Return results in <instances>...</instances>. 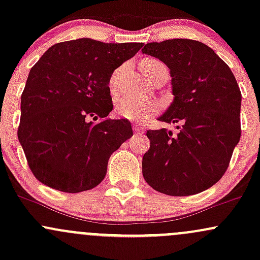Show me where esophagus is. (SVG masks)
Here are the masks:
<instances>
[{
  "label": "esophagus",
  "instance_id": "1",
  "mask_svg": "<svg viewBox=\"0 0 260 260\" xmlns=\"http://www.w3.org/2000/svg\"><path fill=\"white\" fill-rule=\"evenodd\" d=\"M133 132L136 133V134H142V133H144V128L138 126V124H134V126H133Z\"/></svg>",
  "mask_w": 260,
  "mask_h": 260
}]
</instances>
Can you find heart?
<instances>
[{
	"instance_id": "b5f03b06",
	"label": "heart",
	"mask_w": 260,
	"mask_h": 260,
	"mask_svg": "<svg viewBox=\"0 0 260 260\" xmlns=\"http://www.w3.org/2000/svg\"><path fill=\"white\" fill-rule=\"evenodd\" d=\"M156 59H144L140 64V70L145 74L148 67L157 63ZM117 72H115L110 79V88L113 90L115 88ZM116 111L121 117L127 118L131 121H144L148 117L153 116L159 111V104L153 99H145V98H118L116 101Z\"/></svg>"
}]
</instances>
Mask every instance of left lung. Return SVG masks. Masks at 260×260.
Masks as SVG:
<instances>
[{"label": "left lung", "mask_w": 260, "mask_h": 260, "mask_svg": "<svg viewBox=\"0 0 260 260\" xmlns=\"http://www.w3.org/2000/svg\"><path fill=\"white\" fill-rule=\"evenodd\" d=\"M143 53L170 68L175 99L159 121L177 124L147 131L144 180L168 196H193L222 177L241 138V90L230 67L205 44L189 39L150 43Z\"/></svg>", "instance_id": "8db88e82"}]
</instances>
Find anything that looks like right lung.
Segmentation results:
<instances>
[{
    "instance_id": "add662e5",
    "label": "right lung",
    "mask_w": 260,
    "mask_h": 260,
    "mask_svg": "<svg viewBox=\"0 0 260 260\" xmlns=\"http://www.w3.org/2000/svg\"><path fill=\"white\" fill-rule=\"evenodd\" d=\"M142 46L77 39L53 45L32 66L20 99L18 139L45 186L78 193L104 180L111 154L133 136L129 121L107 118L113 109L109 82Z\"/></svg>"
}]
</instances>
